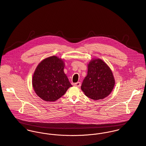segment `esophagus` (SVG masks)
Instances as JSON below:
<instances>
[{"instance_id": "34e87169", "label": "esophagus", "mask_w": 146, "mask_h": 146, "mask_svg": "<svg viewBox=\"0 0 146 146\" xmlns=\"http://www.w3.org/2000/svg\"><path fill=\"white\" fill-rule=\"evenodd\" d=\"M81 82H78L75 83V84H74V85L75 86L77 87V88H80V87L81 86Z\"/></svg>"}]
</instances>
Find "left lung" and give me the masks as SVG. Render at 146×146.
I'll return each instance as SVG.
<instances>
[{
	"label": "left lung",
	"instance_id": "8db88e82",
	"mask_svg": "<svg viewBox=\"0 0 146 146\" xmlns=\"http://www.w3.org/2000/svg\"><path fill=\"white\" fill-rule=\"evenodd\" d=\"M115 84L112 70L105 62L99 58L89 62L88 74L81 85L88 97L95 100L103 99L111 93Z\"/></svg>",
	"mask_w": 146,
	"mask_h": 146
}]
</instances>
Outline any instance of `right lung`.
<instances>
[{"mask_svg":"<svg viewBox=\"0 0 146 146\" xmlns=\"http://www.w3.org/2000/svg\"><path fill=\"white\" fill-rule=\"evenodd\" d=\"M64 69V61L56 56L45 58L38 64L33 76L32 85L40 98L55 102L72 86Z\"/></svg>","mask_w":146,"mask_h":146,"instance_id":"add662e5","label":"right lung"}]
</instances>
